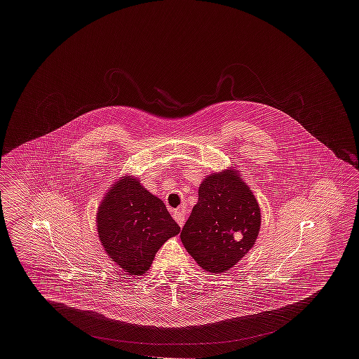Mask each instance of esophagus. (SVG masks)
<instances>
[{
    "label": "esophagus",
    "mask_w": 359,
    "mask_h": 359,
    "mask_svg": "<svg viewBox=\"0 0 359 359\" xmlns=\"http://www.w3.org/2000/svg\"><path fill=\"white\" fill-rule=\"evenodd\" d=\"M173 218H175V221L177 222V224H179L180 227H183V226H184L186 217H184V212H183L182 210H176V211H173Z\"/></svg>",
    "instance_id": "1"
}]
</instances>
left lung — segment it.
I'll list each match as a JSON object with an SVG mask.
<instances>
[{
  "instance_id": "1",
  "label": "left lung",
  "mask_w": 359,
  "mask_h": 359,
  "mask_svg": "<svg viewBox=\"0 0 359 359\" xmlns=\"http://www.w3.org/2000/svg\"><path fill=\"white\" fill-rule=\"evenodd\" d=\"M198 195L180 239L203 271L227 272L256 243L259 205L234 167L205 176Z\"/></svg>"
}]
</instances>
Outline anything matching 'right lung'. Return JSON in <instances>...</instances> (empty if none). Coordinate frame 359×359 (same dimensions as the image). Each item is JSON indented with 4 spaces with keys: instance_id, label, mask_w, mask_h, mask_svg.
<instances>
[{
    "instance_id": "obj_1",
    "label": "right lung",
    "mask_w": 359,
    "mask_h": 359,
    "mask_svg": "<svg viewBox=\"0 0 359 359\" xmlns=\"http://www.w3.org/2000/svg\"><path fill=\"white\" fill-rule=\"evenodd\" d=\"M97 230L106 255L128 274H144L154 255L180 233L163 201L135 176L107 189L97 211Z\"/></svg>"
}]
</instances>
